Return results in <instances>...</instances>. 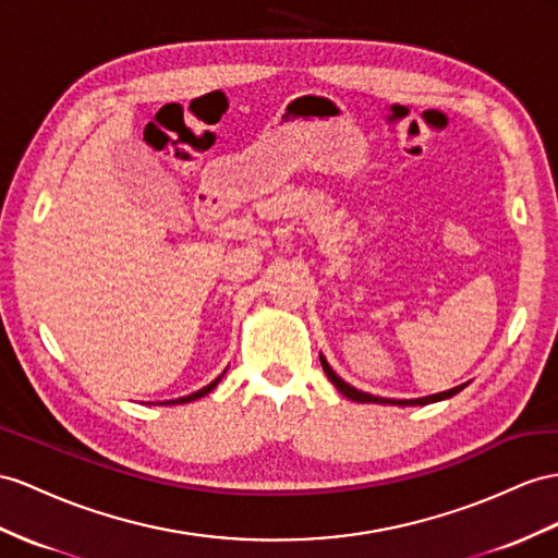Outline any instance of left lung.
Instances as JSON below:
<instances>
[{"label":"left lung","instance_id":"obj_1","mask_svg":"<svg viewBox=\"0 0 558 558\" xmlns=\"http://www.w3.org/2000/svg\"><path fill=\"white\" fill-rule=\"evenodd\" d=\"M320 365H323V369H325V375H327V379H330L335 387H337V391H341L344 393L349 401H359V403H384V405H426V403H436V401H446V398H450V396H454V393H460L466 384H460V387H454V389H450V391H442V393H434V396H424V398H379V396H369V393H365V391H359V389H353L351 384H347L344 379L341 377H337L335 375V369L330 367V363H327L325 359H323V353H320Z\"/></svg>","mask_w":558,"mask_h":558}]
</instances>
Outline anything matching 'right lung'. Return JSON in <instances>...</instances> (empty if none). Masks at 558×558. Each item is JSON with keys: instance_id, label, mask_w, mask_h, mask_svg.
<instances>
[{"instance_id": "right-lung-1", "label": "right lung", "mask_w": 558, "mask_h": 558, "mask_svg": "<svg viewBox=\"0 0 558 558\" xmlns=\"http://www.w3.org/2000/svg\"><path fill=\"white\" fill-rule=\"evenodd\" d=\"M228 373V367L223 369V373L217 377V379H214L211 384H207V387L205 389H199V391H195V393H191V396H183V398H177V401H165V403H157V405H177V403H189V401H197V398H203V396H207L214 387H217V384L221 381V377Z\"/></svg>"}]
</instances>
